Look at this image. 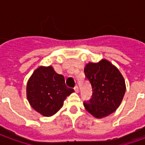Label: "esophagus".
I'll return each mask as SVG.
<instances>
[{
	"mask_svg": "<svg viewBox=\"0 0 145 145\" xmlns=\"http://www.w3.org/2000/svg\"><path fill=\"white\" fill-rule=\"evenodd\" d=\"M74 91H75L76 92H78L79 88H78V85H75V87L74 88Z\"/></svg>",
	"mask_w": 145,
	"mask_h": 145,
	"instance_id": "esophagus-1",
	"label": "esophagus"
}]
</instances>
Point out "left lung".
Listing matches in <instances>:
<instances>
[{
	"mask_svg": "<svg viewBox=\"0 0 145 145\" xmlns=\"http://www.w3.org/2000/svg\"><path fill=\"white\" fill-rule=\"evenodd\" d=\"M86 78L90 82L92 95L84 103L86 110L96 118H103L115 112L126 91L123 77L108 60L88 63L85 67Z\"/></svg>",
	"mask_w": 145,
	"mask_h": 145,
	"instance_id": "left-lung-1",
	"label": "left lung"
}]
</instances>
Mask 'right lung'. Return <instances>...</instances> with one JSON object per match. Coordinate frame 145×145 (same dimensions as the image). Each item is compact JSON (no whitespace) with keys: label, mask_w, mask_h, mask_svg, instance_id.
Wrapping results in <instances>:
<instances>
[{"label":"right lung","mask_w":145,"mask_h":145,"mask_svg":"<svg viewBox=\"0 0 145 145\" xmlns=\"http://www.w3.org/2000/svg\"><path fill=\"white\" fill-rule=\"evenodd\" d=\"M65 85L64 77L51 66L39 67L27 83V99L31 106L44 116L54 115L63 106V101L74 92Z\"/></svg>","instance_id":"right-lung-1"}]
</instances>
